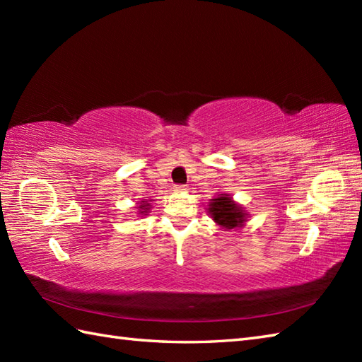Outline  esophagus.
I'll use <instances>...</instances> for the list:
<instances>
[{"mask_svg": "<svg viewBox=\"0 0 362 362\" xmlns=\"http://www.w3.org/2000/svg\"><path fill=\"white\" fill-rule=\"evenodd\" d=\"M188 188L185 187V185H175V188H174V191H177V193H185Z\"/></svg>", "mask_w": 362, "mask_h": 362, "instance_id": "esophagus-1", "label": "esophagus"}]
</instances>
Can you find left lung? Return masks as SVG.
Here are the masks:
<instances>
[{
    "label": "left lung",
    "instance_id": "1",
    "mask_svg": "<svg viewBox=\"0 0 362 362\" xmlns=\"http://www.w3.org/2000/svg\"><path fill=\"white\" fill-rule=\"evenodd\" d=\"M206 213H209L210 218L216 222V226L226 230L241 228L249 218V214L244 210V206L235 202L233 197L227 193L214 196V199H211L209 204Z\"/></svg>",
    "mask_w": 362,
    "mask_h": 362
}]
</instances>
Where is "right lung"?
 <instances>
[{
    "mask_svg": "<svg viewBox=\"0 0 362 362\" xmlns=\"http://www.w3.org/2000/svg\"><path fill=\"white\" fill-rule=\"evenodd\" d=\"M136 213H138V216H146V214H148L149 211H151V209H152V205H151V201H146V199H143V201H136Z\"/></svg>",
    "mask_w": 362,
    "mask_h": 362,
    "instance_id": "add662e5",
    "label": "right lung"
}]
</instances>
